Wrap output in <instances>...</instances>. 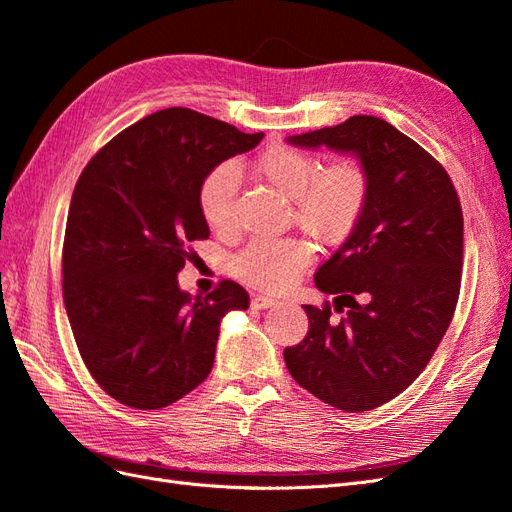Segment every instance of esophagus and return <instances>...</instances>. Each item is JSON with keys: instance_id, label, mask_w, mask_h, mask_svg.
I'll return each instance as SVG.
<instances>
[{"instance_id": "esophagus-1", "label": "esophagus", "mask_w": 512, "mask_h": 512, "mask_svg": "<svg viewBox=\"0 0 512 512\" xmlns=\"http://www.w3.org/2000/svg\"><path fill=\"white\" fill-rule=\"evenodd\" d=\"M250 305H252L254 309H267V307L277 305V301H275V299H271V297H265V294H254L252 301H250Z\"/></svg>"}]
</instances>
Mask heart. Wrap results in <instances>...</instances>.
<instances>
[{
  "instance_id": "1",
  "label": "heart",
  "mask_w": 512,
  "mask_h": 512,
  "mask_svg": "<svg viewBox=\"0 0 512 512\" xmlns=\"http://www.w3.org/2000/svg\"><path fill=\"white\" fill-rule=\"evenodd\" d=\"M256 173L292 200L294 224L327 245L346 241L369 205L367 170L350 158L320 166L299 147L271 145L258 156ZM237 190L239 170L232 162L211 168L198 185V211L215 235H230L237 226ZM307 265L309 252L297 239H254L232 260V273L252 288L282 292Z\"/></svg>"
}]
</instances>
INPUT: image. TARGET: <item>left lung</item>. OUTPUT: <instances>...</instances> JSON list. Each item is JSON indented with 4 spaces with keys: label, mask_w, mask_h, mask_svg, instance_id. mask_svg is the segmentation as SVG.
Returning a JSON list of instances; mask_svg holds the SVG:
<instances>
[{
    "label": "left lung",
    "mask_w": 512,
    "mask_h": 512,
    "mask_svg": "<svg viewBox=\"0 0 512 512\" xmlns=\"http://www.w3.org/2000/svg\"><path fill=\"white\" fill-rule=\"evenodd\" d=\"M288 143L350 151L369 175V205L346 243L316 271L329 301L303 305L309 331L284 350L290 376L324 404L367 412L421 376L453 320L461 288L463 213L444 166L410 136L354 115Z\"/></svg>",
    "instance_id": "left-lung-1"
}]
</instances>
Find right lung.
Listing matches in <instances>:
<instances>
[{
    "label": "right lung",
    "instance_id": "right-lung-1",
    "mask_svg": "<svg viewBox=\"0 0 512 512\" xmlns=\"http://www.w3.org/2000/svg\"><path fill=\"white\" fill-rule=\"evenodd\" d=\"M262 136L164 108L108 141L76 181L61 288L81 359L119 404L160 410L194 391L213 367L222 318L250 307L237 282L192 297L177 273L190 243L209 237L200 181Z\"/></svg>",
    "mask_w": 512,
    "mask_h": 512
}]
</instances>
